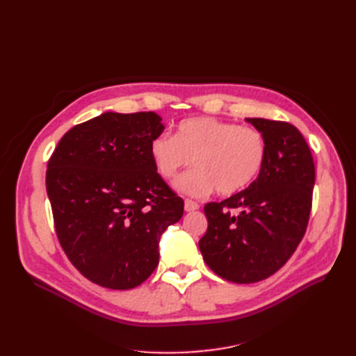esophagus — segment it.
<instances>
[{"mask_svg":"<svg viewBox=\"0 0 356 356\" xmlns=\"http://www.w3.org/2000/svg\"><path fill=\"white\" fill-rule=\"evenodd\" d=\"M184 208H186V211H187V212L197 211V209H199V203H197V202H195V200H191V199H186V202H184Z\"/></svg>","mask_w":356,"mask_h":356,"instance_id":"1","label":"esophagus"}]
</instances>
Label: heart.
Segmentation results:
<instances>
[{
	"label": "heart",
	"instance_id": "1",
	"mask_svg": "<svg viewBox=\"0 0 356 356\" xmlns=\"http://www.w3.org/2000/svg\"><path fill=\"white\" fill-rule=\"evenodd\" d=\"M266 154L260 131L211 117L187 118L177 126L175 136L159 134L149 143V157L161 178L174 179L191 161L196 165L175 184L195 197L213 190L222 196L245 190L261 172Z\"/></svg>",
	"mask_w": 356,
	"mask_h": 356
}]
</instances>
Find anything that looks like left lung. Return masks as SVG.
Wrapping results in <instances>:
<instances>
[{
	"label": "left lung",
	"instance_id": "8db88e82",
	"mask_svg": "<svg viewBox=\"0 0 356 356\" xmlns=\"http://www.w3.org/2000/svg\"><path fill=\"white\" fill-rule=\"evenodd\" d=\"M246 122L266 138L263 169L248 188L204 204L208 230L199 241L211 270L234 284L263 281L289 260L306 233L315 186L314 157L296 126Z\"/></svg>",
	"mask_w": 356,
	"mask_h": 356
}]
</instances>
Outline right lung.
Listing matches in <instances>:
<instances>
[{
  "instance_id": "obj_1",
  "label": "right lung",
  "mask_w": 356,
  "mask_h": 356,
  "mask_svg": "<svg viewBox=\"0 0 356 356\" xmlns=\"http://www.w3.org/2000/svg\"><path fill=\"white\" fill-rule=\"evenodd\" d=\"M153 113H104L74 126L49 159L46 188L62 250L93 284L141 285L159 264V241L184 200L163 181L149 143Z\"/></svg>"
}]
</instances>
